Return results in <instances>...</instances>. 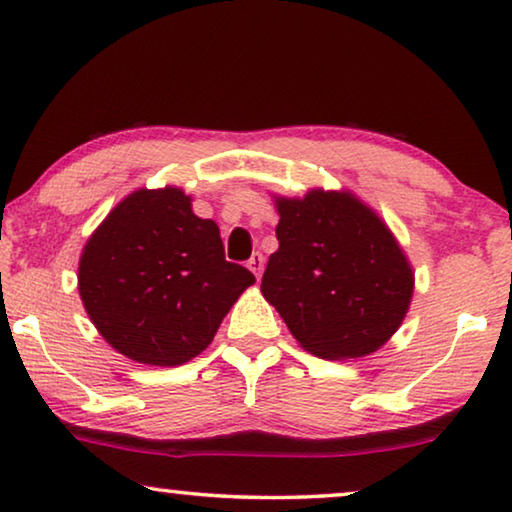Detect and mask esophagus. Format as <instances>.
Returning <instances> with one entry per match:
<instances>
[{
  "mask_svg": "<svg viewBox=\"0 0 512 512\" xmlns=\"http://www.w3.org/2000/svg\"><path fill=\"white\" fill-rule=\"evenodd\" d=\"M263 265H265V258H263V254H258V251H256V254L249 258L247 268H249L251 272H254L256 279H261V275H263Z\"/></svg>",
  "mask_w": 512,
  "mask_h": 512,
  "instance_id": "34e87169",
  "label": "esophagus"
}]
</instances>
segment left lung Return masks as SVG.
Returning a JSON list of instances; mask_svg holds the SVG:
<instances>
[{"instance_id": "left-lung-1", "label": "left lung", "mask_w": 512, "mask_h": 512, "mask_svg": "<svg viewBox=\"0 0 512 512\" xmlns=\"http://www.w3.org/2000/svg\"><path fill=\"white\" fill-rule=\"evenodd\" d=\"M279 249L261 291L307 352L328 361L380 349L403 324L415 272L387 223L349 191L275 198Z\"/></svg>"}]
</instances>
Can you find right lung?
Masks as SVG:
<instances>
[{
  "instance_id": "obj_1",
  "label": "right lung",
  "mask_w": 512,
  "mask_h": 512,
  "mask_svg": "<svg viewBox=\"0 0 512 512\" xmlns=\"http://www.w3.org/2000/svg\"><path fill=\"white\" fill-rule=\"evenodd\" d=\"M256 282L228 263L219 226L193 214L177 186L139 188L88 237L79 293L118 354L181 366L205 352L235 300Z\"/></svg>"
}]
</instances>
